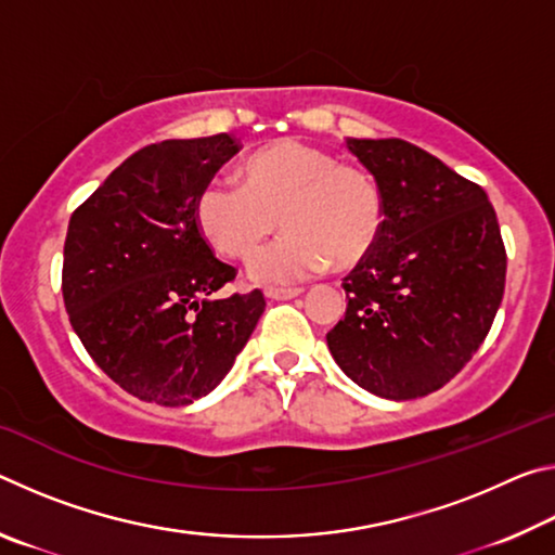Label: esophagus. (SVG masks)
Segmentation results:
<instances>
[{"instance_id": "esophagus-1", "label": "esophagus", "mask_w": 555, "mask_h": 555, "mask_svg": "<svg viewBox=\"0 0 555 555\" xmlns=\"http://www.w3.org/2000/svg\"><path fill=\"white\" fill-rule=\"evenodd\" d=\"M264 294L269 300H291L300 296V288H267Z\"/></svg>"}]
</instances>
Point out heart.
I'll list each match as a JSON object with an SVG mask.
<instances>
[{"mask_svg":"<svg viewBox=\"0 0 555 555\" xmlns=\"http://www.w3.org/2000/svg\"><path fill=\"white\" fill-rule=\"evenodd\" d=\"M242 188L210 181L195 198V224L215 251L247 259L274 230L284 234L249 261L259 284H296L327 264L352 267L384 222L379 185L360 166L296 139H279L240 166Z\"/></svg>","mask_w":555,"mask_h":555,"instance_id":"heart-1","label":"heart"}]
</instances>
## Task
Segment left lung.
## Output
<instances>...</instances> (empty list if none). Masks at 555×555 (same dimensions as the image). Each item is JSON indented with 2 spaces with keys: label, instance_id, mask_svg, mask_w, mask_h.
I'll return each instance as SVG.
<instances>
[{
  "label": "left lung",
  "instance_id": "obj_1",
  "mask_svg": "<svg viewBox=\"0 0 555 555\" xmlns=\"http://www.w3.org/2000/svg\"><path fill=\"white\" fill-rule=\"evenodd\" d=\"M379 185L382 232L345 276V318L327 347L357 387L382 399L426 397L490 333L506 251L480 185L403 139H347Z\"/></svg>",
  "mask_w": 555,
  "mask_h": 555
}]
</instances>
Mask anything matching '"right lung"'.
<instances>
[{"label":"right lung","instance_id":"add662e5","mask_svg":"<svg viewBox=\"0 0 555 555\" xmlns=\"http://www.w3.org/2000/svg\"><path fill=\"white\" fill-rule=\"evenodd\" d=\"M237 139L139 149L70 215L63 300L98 367L131 397L188 406L210 393L255 333L261 291L218 298L234 269L195 224V198Z\"/></svg>","mask_w":555,"mask_h":555}]
</instances>
